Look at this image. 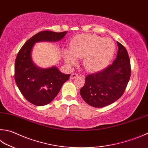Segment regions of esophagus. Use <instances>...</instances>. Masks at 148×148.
Returning a JSON list of instances; mask_svg holds the SVG:
<instances>
[{
	"mask_svg": "<svg viewBox=\"0 0 148 148\" xmlns=\"http://www.w3.org/2000/svg\"><path fill=\"white\" fill-rule=\"evenodd\" d=\"M77 77H78V74L77 73H72L71 75V76H70V79H75V78H77Z\"/></svg>",
	"mask_w": 148,
	"mask_h": 148,
	"instance_id": "1",
	"label": "esophagus"
}]
</instances>
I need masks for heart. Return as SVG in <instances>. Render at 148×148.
Segmentation results:
<instances>
[{
	"instance_id": "obj_1",
	"label": "heart",
	"mask_w": 148,
	"mask_h": 148,
	"mask_svg": "<svg viewBox=\"0 0 148 148\" xmlns=\"http://www.w3.org/2000/svg\"><path fill=\"white\" fill-rule=\"evenodd\" d=\"M115 50V44L110 38L81 35L71 42L69 50H64L63 58L70 67L76 64L77 58H83V65L88 71H98L109 64Z\"/></svg>"
}]
</instances>
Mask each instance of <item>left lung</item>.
<instances>
[{"instance_id":"8db88e82","label":"left lung","mask_w":148,"mask_h":148,"mask_svg":"<svg viewBox=\"0 0 148 148\" xmlns=\"http://www.w3.org/2000/svg\"><path fill=\"white\" fill-rule=\"evenodd\" d=\"M118 52L112 64L86 77L80 89L82 98L89 105L103 108L117 100L126 90L131 76L130 61L126 48L119 42Z\"/></svg>"}]
</instances>
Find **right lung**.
I'll return each instance as SVG.
<instances>
[{
	"mask_svg": "<svg viewBox=\"0 0 148 148\" xmlns=\"http://www.w3.org/2000/svg\"><path fill=\"white\" fill-rule=\"evenodd\" d=\"M68 32L43 31L27 40L18 53L15 64V79L19 90L32 104L42 106L51 102L59 93L70 74H64L53 66L42 68L33 62L32 50L39 42H58Z\"/></svg>",
	"mask_w": 148,
	"mask_h": 148,
	"instance_id": "obj_1",
	"label": "right lung"
}]
</instances>
